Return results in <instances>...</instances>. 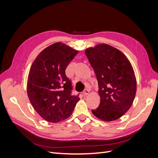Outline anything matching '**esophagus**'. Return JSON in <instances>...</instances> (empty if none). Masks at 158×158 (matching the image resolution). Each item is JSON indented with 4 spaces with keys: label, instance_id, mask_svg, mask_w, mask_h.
<instances>
[{
    "label": "esophagus",
    "instance_id": "obj_1",
    "mask_svg": "<svg viewBox=\"0 0 158 158\" xmlns=\"http://www.w3.org/2000/svg\"><path fill=\"white\" fill-rule=\"evenodd\" d=\"M89 93V91L88 89H84V92H83V94H84V95H88Z\"/></svg>",
    "mask_w": 158,
    "mask_h": 158
}]
</instances>
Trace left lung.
<instances>
[{"label":"left lung","instance_id":"left-lung-1","mask_svg":"<svg viewBox=\"0 0 158 158\" xmlns=\"http://www.w3.org/2000/svg\"><path fill=\"white\" fill-rule=\"evenodd\" d=\"M98 82L100 104L92 113L105 121L117 120L131 108L136 92L132 66L121 51L107 44L85 51Z\"/></svg>","mask_w":158,"mask_h":158}]
</instances>
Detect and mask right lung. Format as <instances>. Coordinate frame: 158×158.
<instances>
[{
  "instance_id": "1",
  "label": "right lung",
  "mask_w": 158,
  "mask_h": 158,
  "mask_svg": "<svg viewBox=\"0 0 158 158\" xmlns=\"http://www.w3.org/2000/svg\"><path fill=\"white\" fill-rule=\"evenodd\" d=\"M78 51L55 43L37 55L30 70L27 96L33 107L47 121L59 123L69 118L79 101L72 95L71 81L65 70Z\"/></svg>"
}]
</instances>
